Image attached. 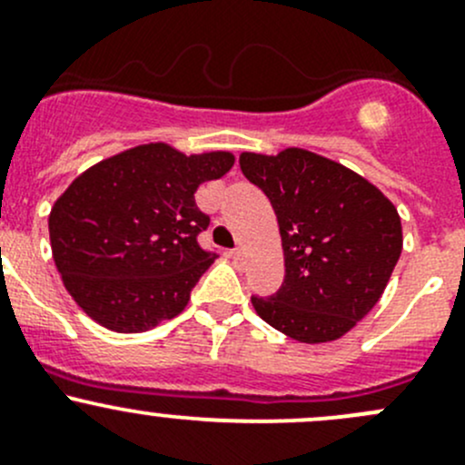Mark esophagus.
I'll return each mask as SVG.
<instances>
[{
    "label": "esophagus",
    "mask_w": 465,
    "mask_h": 465,
    "mask_svg": "<svg viewBox=\"0 0 465 465\" xmlns=\"http://www.w3.org/2000/svg\"><path fill=\"white\" fill-rule=\"evenodd\" d=\"M228 257H232L234 262H242L243 260V252L239 251V248H234V251H228Z\"/></svg>",
    "instance_id": "obj_1"
}]
</instances>
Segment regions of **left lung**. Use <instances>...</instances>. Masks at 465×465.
Wrapping results in <instances>:
<instances>
[{"label":"left lung","instance_id":"8db88e82","mask_svg":"<svg viewBox=\"0 0 465 465\" xmlns=\"http://www.w3.org/2000/svg\"><path fill=\"white\" fill-rule=\"evenodd\" d=\"M239 167L269 196L284 251L280 292L251 298L257 316L301 343L341 339L378 305L398 264V210L360 173L298 146L243 151Z\"/></svg>","mask_w":465,"mask_h":465}]
</instances>
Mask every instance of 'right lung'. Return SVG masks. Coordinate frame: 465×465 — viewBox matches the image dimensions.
<instances>
[{
	"mask_svg": "<svg viewBox=\"0 0 465 465\" xmlns=\"http://www.w3.org/2000/svg\"><path fill=\"white\" fill-rule=\"evenodd\" d=\"M231 151L140 144L83 172L49 214L56 269L76 305L113 332H146L185 310L214 262L196 242V190L231 172Z\"/></svg>",
	"mask_w": 465,
	"mask_h": 465,
	"instance_id": "add662e5",
	"label": "right lung"
}]
</instances>
